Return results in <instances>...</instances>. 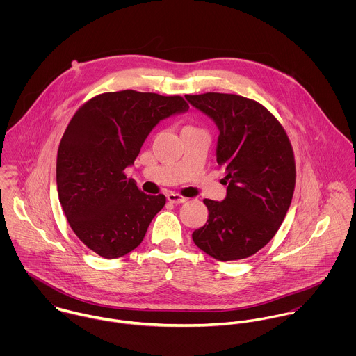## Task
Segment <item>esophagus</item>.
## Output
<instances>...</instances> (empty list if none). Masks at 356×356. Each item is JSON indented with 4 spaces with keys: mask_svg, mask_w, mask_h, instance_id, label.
Wrapping results in <instances>:
<instances>
[{
    "mask_svg": "<svg viewBox=\"0 0 356 356\" xmlns=\"http://www.w3.org/2000/svg\"><path fill=\"white\" fill-rule=\"evenodd\" d=\"M167 200H168L170 203L181 204L185 203L188 199L184 197V196H181V195H178V193H168V195H167Z\"/></svg>",
    "mask_w": 356,
    "mask_h": 356,
    "instance_id": "esophagus-1",
    "label": "esophagus"
}]
</instances>
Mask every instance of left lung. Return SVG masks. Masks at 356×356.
Here are the masks:
<instances>
[{"label":"left lung","mask_w":356,"mask_h":356,"mask_svg":"<svg viewBox=\"0 0 356 356\" xmlns=\"http://www.w3.org/2000/svg\"><path fill=\"white\" fill-rule=\"evenodd\" d=\"M185 99L215 122L216 161L227 181L225 200H204L208 220L192 238L216 260L245 259L275 236L289 209L296 182L292 145L259 102L226 93Z\"/></svg>","instance_id":"left-lung-1"}]
</instances>
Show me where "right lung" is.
<instances>
[{
	"instance_id": "1",
	"label": "right lung",
	"mask_w": 356,
	"mask_h": 356,
	"mask_svg": "<svg viewBox=\"0 0 356 356\" xmlns=\"http://www.w3.org/2000/svg\"><path fill=\"white\" fill-rule=\"evenodd\" d=\"M188 109L179 96L122 90L93 97L72 116L57 152V193L71 229L93 252L116 259L144 240L165 197L141 192L123 171L160 120Z\"/></svg>"
}]
</instances>
